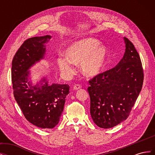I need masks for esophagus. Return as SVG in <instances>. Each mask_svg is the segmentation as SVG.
<instances>
[{
	"instance_id": "1",
	"label": "esophagus",
	"mask_w": 155,
	"mask_h": 155,
	"mask_svg": "<svg viewBox=\"0 0 155 155\" xmlns=\"http://www.w3.org/2000/svg\"><path fill=\"white\" fill-rule=\"evenodd\" d=\"M81 88V86L80 85H79V84H76V85H75L74 87H73V89L75 91H77V90H79V89H80Z\"/></svg>"
}]
</instances>
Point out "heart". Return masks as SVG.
<instances>
[{"instance_id": "heart-1", "label": "heart", "mask_w": 155, "mask_h": 155, "mask_svg": "<svg viewBox=\"0 0 155 155\" xmlns=\"http://www.w3.org/2000/svg\"><path fill=\"white\" fill-rule=\"evenodd\" d=\"M108 49L93 37H85L74 41L65 50V56L58 59L59 69L69 74L73 71V64H80L83 75L88 78L98 76L105 67Z\"/></svg>"}]
</instances>
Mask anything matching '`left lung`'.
Segmentation results:
<instances>
[{
    "instance_id": "1",
    "label": "left lung",
    "mask_w": 155,
    "mask_h": 155,
    "mask_svg": "<svg viewBox=\"0 0 155 155\" xmlns=\"http://www.w3.org/2000/svg\"><path fill=\"white\" fill-rule=\"evenodd\" d=\"M124 40L125 51L118 64L89 81L91 115L101 128L113 127L127 118L142 88L139 54L129 39Z\"/></svg>"
}]
</instances>
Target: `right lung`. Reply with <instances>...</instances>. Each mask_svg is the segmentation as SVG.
Here are the masks:
<instances>
[{"instance_id":"obj_1","label":"right lung","mask_w":155,"mask_h":155,"mask_svg":"<svg viewBox=\"0 0 155 155\" xmlns=\"http://www.w3.org/2000/svg\"><path fill=\"white\" fill-rule=\"evenodd\" d=\"M51 35L26 40L16 52L12 64L13 95L26 120L38 127L52 129L59 123L65 98L70 93L67 84L49 83L47 77L33 83L30 69L45 58L46 44Z\"/></svg>"}]
</instances>
